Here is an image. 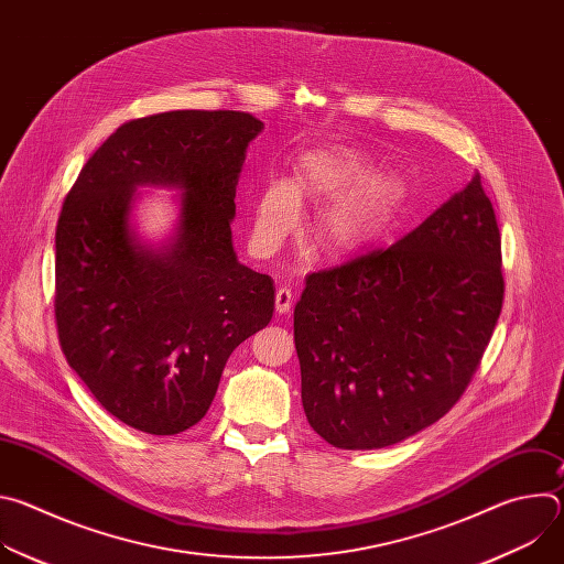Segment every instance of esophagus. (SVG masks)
Wrapping results in <instances>:
<instances>
[{"label":"esophagus","instance_id":"obj_1","mask_svg":"<svg viewBox=\"0 0 564 564\" xmlns=\"http://www.w3.org/2000/svg\"><path fill=\"white\" fill-rule=\"evenodd\" d=\"M292 303H294V294L290 288H279L276 290V296H274V307L279 314H288L292 310Z\"/></svg>","mask_w":564,"mask_h":564}]
</instances>
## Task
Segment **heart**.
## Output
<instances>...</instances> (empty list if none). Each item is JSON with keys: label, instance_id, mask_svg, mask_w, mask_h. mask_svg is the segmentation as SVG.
Returning <instances> with one entry per match:
<instances>
[{"label": "heart", "instance_id": "1", "mask_svg": "<svg viewBox=\"0 0 564 564\" xmlns=\"http://www.w3.org/2000/svg\"><path fill=\"white\" fill-rule=\"evenodd\" d=\"M368 158L350 147L328 144L301 155L290 183L272 181L254 203L252 246L270 257L301 220L299 200L333 198L314 225L318 248L330 259H350L392 229L406 187L390 172L368 170Z\"/></svg>", "mask_w": 564, "mask_h": 564}]
</instances>
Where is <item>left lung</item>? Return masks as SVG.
I'll return each mask as SVG.
<instances>
[{
    "instance_id": "1",
    "label": "left lung",
    "mask_w": 564,
    "mask_h": 564,
    "mask_svg": "<svg viewBox=\"0 0 564 564\" xmlns=\"http://www.w3.org/2000/svg\"><path fill=\"white\" fill-rule=\"evenodd\" d=\"M502 299L500 229L473 174L392 248L305 279L294 344L310 426L370 451L435 424L477 370Z\"/></svg>"
}]
</instances>
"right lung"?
<instances>
[{"label":"right lung","instance_id":"1","mask_svg":"<svg viewBox=\"0 0 564 564\" xmlns=\"http://www.w3.org/2000/svg\"><path fill=\"white\" fill-rule=\"evenodd\" d=\"M263 122L243 111H170L124 122L87 160L55 231L64 357L100 406L149 435L209 411L236 346L263 330L274 281L238 261L236 185ZM140 186L180 192L160 245L132 223Z\"/></svg>","mask_w":564,"mask_h":564}]
</instances>
